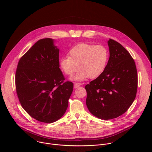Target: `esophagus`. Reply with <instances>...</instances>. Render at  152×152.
Returning <instances> with one entry per match:
<instances>
[{
  "label": "esophagus",
  "mask_w": 152,
  "mask_h": 152,
  "mask_svg": "<svg viewBox=\"0 0 152 152\" xmlns=\"http://www.w3.org/2000/svg\"><path fill=\"white\" fill-rule=\"evenodd\" d=\"M80 85V83H75V85H74V87L75 88H77V87H79V86Z\"/></svg>",
  "instance_id": "esophagus-1"
}]
</instances>
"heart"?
I'll return each instance as SVG.
<instances>
[{"mask_svg": "<svg viewBox=\"0 0 152 152\" xmlns=\"http://www.w3.org/2000/svg\"><path fill=\"white\" fill-rule=\"evenodd\" d=\"M109 60V52L103 45H94L80 43L72 48L69 57H62L59 60V66L67 76L78 73L72 79L83 81L99 76L105 70Z\"/></svg>", "mask_w": 152, "mask_h": 152, "instance_id": "obj_1", "label": "heart"}]
</instances>
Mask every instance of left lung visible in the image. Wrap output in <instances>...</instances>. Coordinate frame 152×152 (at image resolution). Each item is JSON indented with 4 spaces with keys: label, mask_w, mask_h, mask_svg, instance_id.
<instances>
[{
    "label": "left lung",
    "mask_w": 152,
    "mask_h": 152,
    "mask_svg": "<svg viewBox=\"0 0 152 152\" xmlns=\"http://www.w3.org/2000/svg\"><path fill=\"white\" fill-rule=\"evenodd\" d=\"M110 58L104 71L86 85V104L90 112L99 118L111 120L124 113L134 102L138 87L135 61L117 41H107Z\"/></svg>",
    "instance_id": "left-lung-1"
}]
</instances>
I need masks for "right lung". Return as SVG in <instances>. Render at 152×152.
Masks as SVG:
<instances>
[{
	"mask_svg": "<svg viewBox=\"0 0 152 152\" xmlns=\"http://www.w3.org/2000/svg\"><path fill=\"white\" fill-rule=\"evenodd\" d=\"M59 50L51 38H43L20 59L15 72L19 102L34 119L51 123L66 113L73 83L64 82L59 66Z\"/></svg>",
	"mask_w": 152,
	"mask_h": 152,
	"instance_id": "obj_1",
	"label": "right lung"
}]
</instances>
